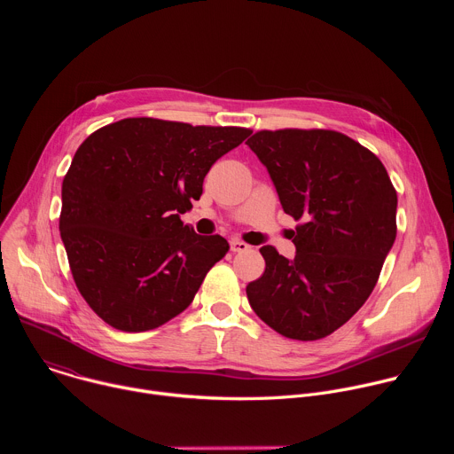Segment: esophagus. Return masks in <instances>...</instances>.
Listing matches in <instances>:
<instances>
[{
  "label": "esophagus",
  "mask_w": 454,
  "mask_h": 454,
  "mask_svg": "<svg viewBox=\"0 0 454 454\" xmlns=\"http://www.w3.org/2000/svg\"><path fill=\"white\" fill-rule=\"evenodd\" d=\"M230 249H231L233 253H244V251L249 249V246H247L246 242H242V240L233 239V240H230Z\"/></svg>",
  "instance_id": "34e87169"
}]
</instances>
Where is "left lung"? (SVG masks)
Masks as SVG:
<instances>
[{
  "label": "left lung",
  "instance_id": "obj_1",
  "mask_svg": "<svg viewBox=\"0 0 454 454\" xmlns=\"http://www.w3.org/2000/svg\"><path fill=\"white\" fill-rule=\"evenodd\" d=\"M278 192L296 256L264 246L251 309L278 334L314 341L333 334L372 294L397 235V192L380 160L331 129L258 131L247 142Z\"/></svg>",
  "mask_w": 454,
  "mask_h": 454
}]
</instances>
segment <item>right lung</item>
<instances>
[{"label":"right lung","instance_id":"right-lung-1","mask_svg":"<svg viewBox=\"0 0 454 454\" xmlns=\"http://www.w3.org/2000/svg\"><path fill=\"white\" fill-rule=\"evenodd\" d=\"M246 127L123 118L77 149L62 181L60 239L77 289L107 325L153 331L183 312L230 249L179 214Z\"/></svg>","mask_w":454,"mask_h":454}]
</instances>
